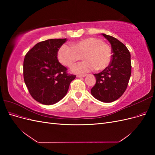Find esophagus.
<instances>
[{
  "instance_id": "obj_1",
  "label": "esophagus",
  "mask_w": 155,
  "mask_h": 155,
  "mask_svg": "<svg viewBox=\"0 0 155 155\" xmlns=\"http://www.w3.org/2000/svg\"><path fill=\"white\" fill-rule=\"evenodd\" d=\"M87 76L86 74H84V75H78L77 77L78 78H85Z\"/></svg>"
}]
</instances>
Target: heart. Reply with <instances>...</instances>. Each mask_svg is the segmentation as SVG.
<instances>
[{
  "label": "heart",
  "instance_id": "heart-1",
  "mask_svg": "<svg viewBox=\"0 0 155 155\" xmlns=\"http://www.w3.org/2000/svg\"><path fill=\"white\" fill-rule=\"evenodd\" d=\"M85 61L74 65L72 72L83 74L94 70H103L110 64L112 50L110 46L96 37H87L76 42L72 46L66 44L59 48L58 57L59 61L71 67L81 59Z\"/></svg>",
  "mask_w": 155,
  "mask_h": 155
}]
</instances>
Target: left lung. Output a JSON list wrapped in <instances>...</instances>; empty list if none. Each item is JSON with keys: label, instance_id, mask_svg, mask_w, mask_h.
Wrapping results in <instances>:
<instances>
[{"label": "left lung", "instance_id": "8db88e82", "mask_svg": "<svg viewBox=\"0 0 155 155\" xmlns=\"http://www.w3.org/2000/svg\"><path fill=\"white\" fill-rule=\"evenodd\" d=\"M112 48L110 64L99 74H94L96 84L91 94L102 102L110 103L122 96L127 87L131 74L130 54L129 50L114 37L101 34Z\"/></svg>", "mask_w": 155, "mask_h": 155}]
</instances>
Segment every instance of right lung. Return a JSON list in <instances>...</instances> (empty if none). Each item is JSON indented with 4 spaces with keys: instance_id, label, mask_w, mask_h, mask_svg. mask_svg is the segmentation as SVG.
<instances>
[{
    "instance_id": "right-lung-1",
    "label": "right lung",
    "mask_w": 155,
    "mask_h": 155,
    "mask_svg": "<svg viewBox=\"0 0 155 155\" xmlns=\"http://www.w3.org/2000/svg\"><path fill=\"white\" fill-rule=\"evenodd\" d=\"M67 39H48L36 44L25 55L23 75L26 85L35 100L53 105L66 96L76 76L67 73V68L58 59L59 48Z\"/></svg>"
}]
</instances>
